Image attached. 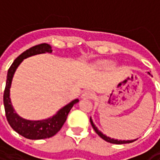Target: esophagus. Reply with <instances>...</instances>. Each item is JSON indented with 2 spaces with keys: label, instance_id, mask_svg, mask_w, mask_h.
I'll return each instance as SVG.
<instances>
[{
  "label": "esophagus",
  "instance_id": "esophagus-1",
  "mask_svg": "<svg viewBox=\"0 0 160 160\" xmlns=\"http://www.w3.org/2000/svg\"><path fill=\"white\" fill-rule=\"evenodd\" d=\"M94 97V94L90 92V91H86V92H84L83 94H82V96L81 98H84V99H87V98H92Z\"/></svg>",
  "mask_w": 160,
  "mask_h": 160
}]
</instances>
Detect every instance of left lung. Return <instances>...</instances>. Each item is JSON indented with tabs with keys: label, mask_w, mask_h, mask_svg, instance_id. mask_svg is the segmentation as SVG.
<instances>
[{
	"label": "left lung",
	"mask_w": 160,
	"mask_h": 160,
	"mask_svg": "<svg viewBox=\"0 0 160 160\" xmlns=\"http://www.w3.org/2000/svg\"><path fill=\"white\" fill-rule=\"evenodd\" d=\"M90 122H91V124H92V126L93 128V129L95 130V132L97 133L99 136H100L102 139H104V141H106L107 142H110V143H113V144H126V143H131V142H133V141H136V140H132V141H118V140H114V139H111L110 137H107L106 135H104L103 133H101L100 131L98 130L97 128V127L94 125L93 122L92 120V118H90Z\"/></svg>",
	"instance_id": "left-lung-1"
}]
</instances>
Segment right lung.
I'll list each match as a JSON object with an SVG mask.
<instances>
[{
    "instance_id": "obj_1",
    "label": "right lung",
    "mask_w": 160,
    "mask_h": 160,
    "mask_svg": "<svg viewBox=\"0 0 160 160\" xmlns=\"http://www.w3.org/2000/svg\"><path fill=\"white\" fill-rule=\"evenodd\" d=\"M45 52H52L51 46L48 43H40L38 45L33 46L29 49H26L25 52L19 55L14 60V62H12L8 71L7 82H6L5 90L3 94V104L5 108L6 118L8 122L9 125L18 134L31 140H41V139L52 137L53 135H55L62 128L64 122H66L68 115L73 106V104H77L79 102V99H74L71 103L67 104L66 106H64L62 109H61L57 112V114L55 115L52 118H49L46 120H26L16 114L14 110L12 109L11 100L9 98V92H10L13 73L23 60L29 56Z\"/></svg>"
}]
</instances>
